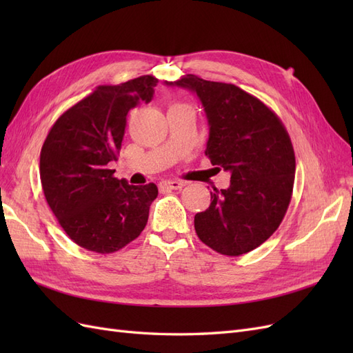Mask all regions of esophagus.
I'll use <instances>...</instances> for the list:
<instances>
[{
    "label": "esophagus",
    "instance_id": "obj_1",
    "mask_svg": "<svg viewBox=\"0 0 353 353\" xmlns=\"http://www.w3.org/2000/svg\"><path fill=\"white\" fill-rule=\"evenodd\" d=\"M184 185H185L184 181H178V179H175V181H162V183L159 184V188L162 191H165V190H179V188H183Z\"/></svg>",
    "mask_w": 353,
    "mask_h": 353
}]
</instances>
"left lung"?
Segmentation results:
<instances>
[{"instance_id": "1", "label": "left lung", "mask_w": 353, "mask_h": 353, "mask_svg": "<svg viewBox=\"0 0 353 353\" xmlns=\"http://www.w3.org/2000/svg\"><path fill=\"white\" fill-rule=\"evenodd\" d=\"M168 87L197 94L209 123L206 156L231 174L230 187L210 191L196 213L199 239L221 254L240 256L268 240L290 205L296 159L280 117L232 83L187 74Z\"/></svg>"}]
</instances>
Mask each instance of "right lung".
Instances as JSON below:
<instances>
[{
	"instance_id": "add662e5",
	"label": "right lung",
	"mask_w": 353,
	"mask_h": 353,
	"mask_svg": "<svg viewBox=\"0 0 353 353\" xmlns=\"http://www.w3.org/2000/svg\"><path fill=\"white\" fill-rule=\"evenodd\" d=\"M157 82L144 74L100 85L59 117L42 145V191L61 228L83 249L117 252L145 227L156 184L130 185L108 165L117 160L128 112L150 103Z\"/></svg>"
}]
</instances>
